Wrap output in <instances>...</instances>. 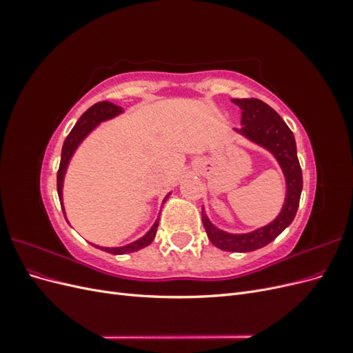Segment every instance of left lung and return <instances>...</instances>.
<instances>
[{"instance_id":"1","label":"left lung","mask_w":353,"mask_h":353,"mask_svg":"<svg viewBox=\"0 0 353 353\" xmlns=\"http://www.w3.org/2000/svg\"><path fill=\"white\" fill-rule=\"evenodd\" d=\"M231 101L241 109L243 128L236 131L265 147L279 160L287 183L285 201L280 215L271 223L249 234H230L213 225L205 213L201 218L209 240L216 248L227 252H252L270 244L293 222L303 187L302 169L297 159L294 135L279 113L258 99H232Z\"/></svg>"}]
</instances>
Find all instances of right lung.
<instances>
[{"instance_id":"obj_1","label":"right lung","mask_w":353,"mask_h":353,"mask_svg":"<svg viewBox=\"0 0 353 353\" xmlns=\"http://www.w3.org/2000/svg\"><path fill=\"white\" fill-rule=\"evenodd\" d=\"M119 113H122V108H119V105H116L110 101L95 103L79 117V121L77 122V125L73 126V130L66 137L65 143H63L60 166H59V172H57V193H59L61 209H63V200H61L63 178H65L66 168L69 165V160H70L72 154L74 153V150H77V147L82 143L83 138L87 137L95 126H97L103 121L112 119V117L117 116ZM157 227H159V219L154 222V225L152 227V230L148 231L144 237H141L140 240H137L131 244L123 245V248H99V245H95V248H99V249L108 252V253H112V254H125V253L137 252V250H140L143 248H147V245L154 240Z\"/></svg>"}]
</instances>
